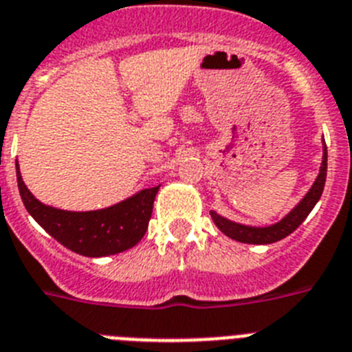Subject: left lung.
Here are the masks:
<instances>
[{"mask_svg": "<svg viewBox=\"0 0 352 352\" xmlns=\"http://www.w3.org/2000/svg\"><path fill=\"white\" fill-rule=\"evenodd\" d=\"M326 173H327V149L324 146V156H322V165H320V173L315 179V183L311 185L310 192L302 197V201L292 212L288 213L287 217H283L279 222L272 224V226L267 228H253V226H244V224H236V222H231L228 219L221 217L215 212H210L215 226L224 233L230 239L236 240V242H244V244H272V242H278V240L288 236L292 231H296L299 228L302 221L308 217V213L314 210V206L317 205V201L320 199L324 190V183H326Z\"/></svg>", "mask_w": 352, "mask_h": 352, "instance_id": "obj_1", "label": "left lung"}]
</instances>
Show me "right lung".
Wrapping results in <instances>:
<instances>
[{"mask_svg":"<svg viewBox=\"0 0 352 352\" xmlns=\"http://www.w3.org/2000/svg\"><path fill=\"white\" fill-rule=\"evenodd\" d=\"M16 170L21 199L30 215L60 244L74 253L90 258L122 253L139 244L146 235L153 203L160 188L158 185L140 190L139 194L110 208L94 212H67L42 205L26 188L21 178L19 165H16Z\"/></svg>","mask_w":352,"mask_h":352,"instance_id":"1","label":"right lung"}]
</instances>
